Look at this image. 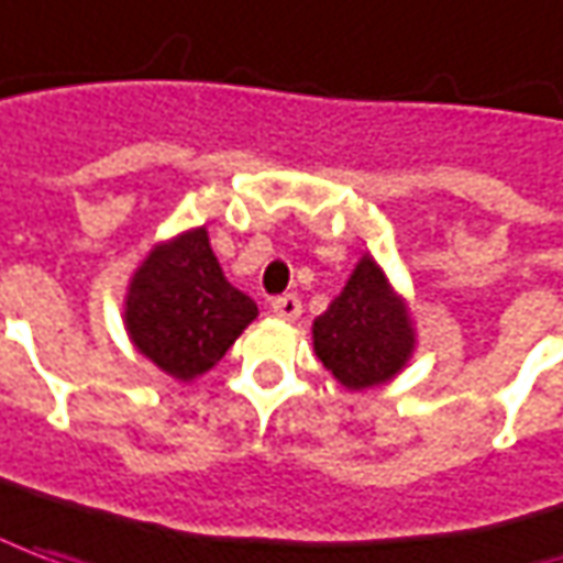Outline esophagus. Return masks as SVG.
<instances>
[{"instance_id": "34e87169", "label": "esophagus", "mask_w": 563, "mask_h": 563, "mask_svg": "<svg viewBox=\"0 0 563 563\" xmlns=\"http://www.w3.org/2000/svg\"><path fill=\"white\" fill-rule=\"evenodd\" d=\"M271 308H274V313L283 317V320H296L298 313H301V298H298L296 292H286V296L274 298Z\"/></svg>"}]
</instances>
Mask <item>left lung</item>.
Returning <instances> with one entry per match:
<instances>
[{"mask_svg":"<svg viewBox=\"0 0 563 563\" xmlns=\"http://www.w3.org/2000/svg\"><path fill=\"white\" fill-rule=\"evenodd\" d=\"M313 351L347 388L378 385L407 363L410 320L373 258H363L345 292L313 320Z\"/></svg>","mask_w":563,"mask_h":563,"instance_id":"1","label":"left lung"}]
</instances>
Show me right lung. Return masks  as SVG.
<instances>
[{
	"instance_id": "right-lung-1",
	"label": "right lung",
	"mask_w": 563,
	"mask_h": 563,
	"mask_svg": "<svg viewBox=\"0 0 563 563\" xmlns=\"http://www.w3.org/2000/svg\"><path fill=\"white\" fill-rule=\"evenodd\" d=\"M255 313V301L224 280L202 228L153 250L125 301L137 351L185 382L212 369Z\"/></svg>"
}]
</instances>
